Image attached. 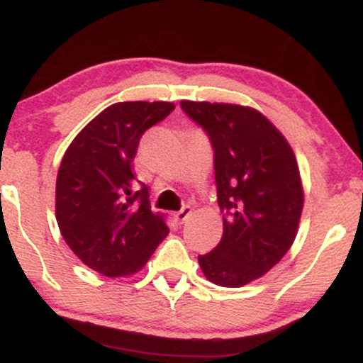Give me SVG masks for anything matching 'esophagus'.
<instances>
[{"mask_svg":"<svg viewBox=\"0 0 363 363\" xmlns=\"http://www.w3.org/2000/svg\"><path fill=\"white\" fill-rule=\"evenodd\" d=\"M189 216H191V206H187V205L182 206L181 210L174 213V218H176L177 223H184Z\"/></svg>","mask_w":363,"mask_h":363,"instance_id":"34e87169","label":"esophagus"}]
</instances>
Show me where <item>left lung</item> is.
<instances>
[{"label":"left lung","mask_w":363,"mask_h":363,"mask_svg":"<svg viewBox=\"0 0 363 363\" xmlns=\"http://www.w3.org/2000/svg\"><path fill=\"white\" fill-rule=\"evenodd\" d=\"M213 148L223 235L198 256L210 281L242 286L273 268L297 235L303 206L297 160L261 112L234 104L182 101Z\"/></svg>","instance_id":"8db88e82"}]
</instances>
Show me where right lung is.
Returning a JSON list of instances; mask_svg holds the SVG:
<instances>
[{"mask_svg":"<svg viewBox=\"0 0 363 363\" xmlns=\"http://www.w3.org/2000/svg\"><path fill=\"white\" fill-rule=\"evenodd\" d=\"M176 109L170 102H119L78 133L61 160L56 220L62 239L106 277L133 274L169 234L133 172L143 133ZM138 182L140 186H135Z\"/></svg>","mask_w":363,"mask_h":363,"instance_id":"1","label":"right lung"}]
</instances>
